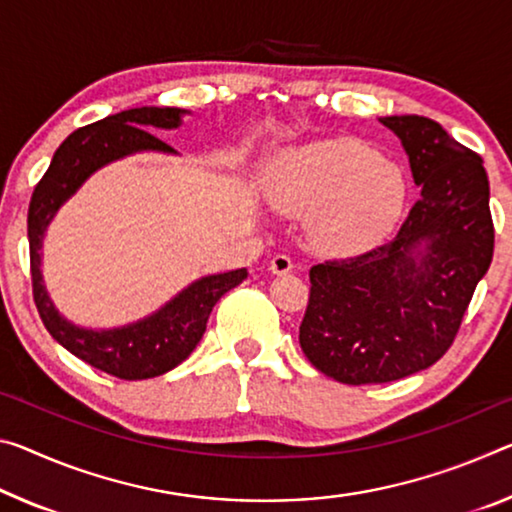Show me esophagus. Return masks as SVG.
<instances>
[{
    "label": "esophagus",
    "mask_w": 512,
    "mask_h": 512,
    "mask_svg": "<svg viewBox=\"0 0 512 512\" xmlns=\"http://www.w3.org/2000/svg\"><path fill=\"white\" fill-rule=\"evenodd\" d=\"M269 271L273 275H287L294 271V262H291L287 255H275L269 262Z\"/></svg>",
    "instance_id": "obj_1"
}]
</instances>
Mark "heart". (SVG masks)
<instances>
[{
    "instance_id": "1",
    "label": "heart",
    "mask_w": 512,
    "mask_h": 512,
    "mask_svg": "<svg viewBox=\"0 0 512 512\" xmlns=\"http://www.w3.org/2000/svg\"><path fill=\"white\" fill-rule=\"evenodd\" d=\"M408 196L405 170L353 139L289 148L271 170L275 205L307 216V241L330 257L362 255L383 243L401 221Z\"/></svg>"
}]
</instances>
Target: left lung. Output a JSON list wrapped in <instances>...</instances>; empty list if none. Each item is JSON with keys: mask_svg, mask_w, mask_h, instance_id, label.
<instances>
[{"mask_svg": "<svg viewBox=\"0 0 512 512\" xmlns=\"http://www.w3.org/2000/svg\"><path fill=\"white\" fill-rule=\"evenodd\" d=\"M378 120L401 139L421 196L392 241L312 266L298 337L307 360L346 385L389 383L440 360L494 250L483 159L431 118Z\"/></svg>", "mask_w": 512, "mask_h": 512, "instance_id": "obj_1", "label": "left lung"}]
</instances>
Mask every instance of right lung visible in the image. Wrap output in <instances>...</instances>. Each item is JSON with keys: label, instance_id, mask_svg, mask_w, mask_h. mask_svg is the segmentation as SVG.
Returning a JSON list of instances; mask_svg holds the SVG:
<instances>
[{"label": "right lung", "instance_id": "add662e5", "mask_svg": "<svg viewBox=\"0 0 512 512\" xmlns=\"http://www.w3.org/2000/svg\"><path fill=\"white\" fill-rule=\"evenodd\" d=\"M186 109L141 107L109 116L100 123L79 127L54 152L52 164L29 202V255L34 300L45 328L63 348L91 367L123 380L161 376L189 358L205 335L207 319L223 294L248 278L246 269L205 275L166 305L143 319L120 328H84L56 310L43 282V239L59 209L75 196L88 177L111 161L136 152L175 154L150 129H177Z\"/></svg>", "mask_w": 512, "mask_h": 512}]
</instances>
